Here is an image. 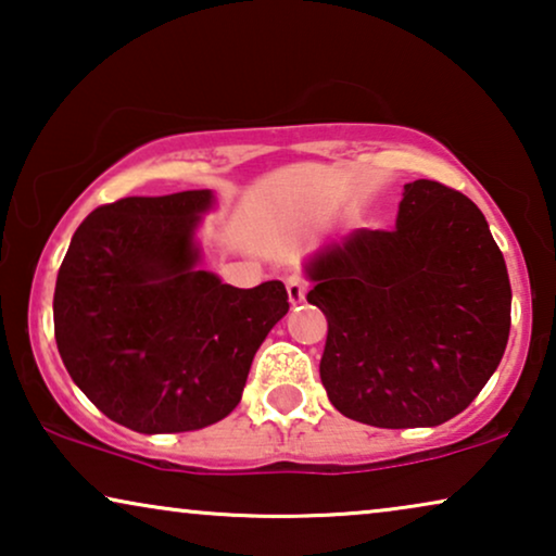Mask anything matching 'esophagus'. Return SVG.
<instances>
[{"instance_id": "obj_1", "label": "esophagus", "mask_w": 556, "mask_h": 556, "mask_svg": "<svg viewBox=\"0 0 556 556\" xmlns=\"http://www.w3.org/2000/svg\"><path fill=\"white\" fill-rule=\"evenodd\" d=\"M288 301H291V306H301L303 301H306V283H303L301 278H288Z\"/></svg>"}]
</instances>
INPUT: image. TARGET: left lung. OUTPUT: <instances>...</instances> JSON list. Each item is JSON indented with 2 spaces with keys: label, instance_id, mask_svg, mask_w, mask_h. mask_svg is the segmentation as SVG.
<instances>
[{
  "label": "left lung",
  "instance_id": "obj_1",
  "mask_svg": "<svg viewBox=\"0 0 556 556\" xmlns=\"http://www.w3.org/2000/svg\"><path fill=\"white\" fill-rule=\"evenodd\" d=\"M329 337L321 382L341 415L435 428L483 390L511 329V283L466 194L405 185L392 230H356L303 263Z\"/></svg>",
  "mask_w": 556,
  "mask_h": 556
}]
</instances>
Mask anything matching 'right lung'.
<instances>
[{
  "mask_svg": "<svg viewBox=\"0 0 556 556\" xmlns=\"http://www.w3.org/2000/svg\"><path fill=\"white\" fill-rule=\"evenodd\" d=\"M212 207V189L103 204L60 265L58 352L83 394L124 428L159 435L223 420L288 314L280 280L235 288L200 268L197 230Z\"/></svg>",
  "mask_w": 556,
  "mask_h": 556,
  "instance_id": "right-lung-1",
  "label": "right lung"
}]
</instances>
